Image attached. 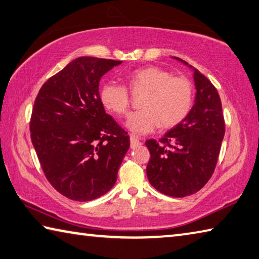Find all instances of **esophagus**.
<instances>
[{
	"label": "esophagus",
	"mask_w": 259,
	"mask_h": 259,
	"mask_svg": "<svg viewBox=\"0 0 259 259\" xmlns=\"http://www.w3.org/2000/svg\"><path fill=\"white\" fill-rule=\"evenodd\" d=\"M139 145H140L139 139L136 137V136H130V147L131 148H136Z\"/></svg>",
	"instance_id": "obj_1"
}]
</instances>
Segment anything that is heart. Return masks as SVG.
<instances>
[{
  "instance_id": "1",
  "label": "heart",
  "mask_w": 259,
  "mask_h": 259,
  "mask_svg": "<svg viewBox=\"0 0 259 259\" xmlns=\"http://www.w3.org/2000/svg\"><path fill=\"white\" fill-rule=\"evenodd\" d=\"M134 91H146L142 100L144 109L126 117V129L136 135L154 133L162 123L172 128L185 119L192 104V86L186 78L172 77L162 68L146 67L126 76ZM100 97L107 110L124 114L130 104L129 91L123 83L107 80L101 86Z\"/></svg>"
}]
</instances>
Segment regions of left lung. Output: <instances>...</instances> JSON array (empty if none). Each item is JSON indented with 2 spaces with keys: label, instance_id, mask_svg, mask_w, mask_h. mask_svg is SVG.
<instances>
[{
  "label": "left lung",
  "instance_id": "left-lung-1",
  "mask_svg": "<svg viewBox=\"0 0 259 259\" xmlns=\"http://www.w3.org/2000/svg\"><path fill=\"white\" fill-rule=\"evenodd\" d=\"M173 59L194 73L195 102L185 119L159 142H146L150 153L147 178L159 192L180 198L200 190L213 175L225 124L222 103L213 83L185 61Z\"/></svg>",
  "mask_w": 259,
  "mask_h": 259
}]
</instances>
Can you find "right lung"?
<instances>
[{
    "mask_svg": "<svg viewBox=\"0 0 259 259\" xmlns=\"http://www.w3.org/2000/svg\"><path fill=\"white\" fill-rule=\"evenodd\" d=\"M122 61L80 56L37 95L30 137L41 168L60 194L89 201L109 192L130 147L128 134L105 113L101 78Z\"/></svg>",
    "mask_w": 259,
    "mask_h": 259,
    "instance_id": "add662e5",
    "label": "right lung"
}]
</instances>
